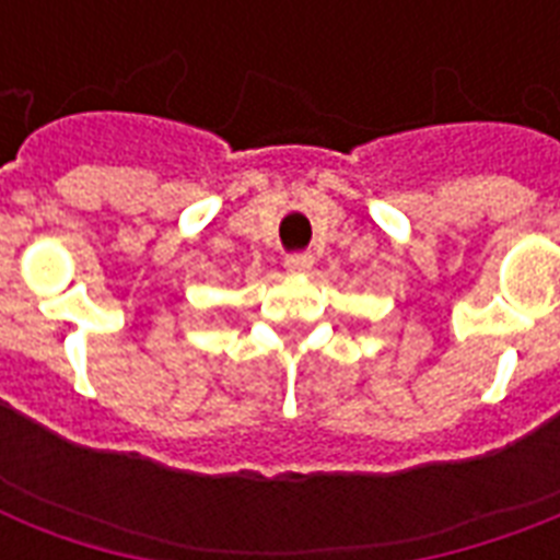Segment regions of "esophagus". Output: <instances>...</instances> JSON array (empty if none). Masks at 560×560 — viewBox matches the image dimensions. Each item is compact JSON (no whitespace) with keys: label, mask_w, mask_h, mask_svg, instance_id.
<instances>
[{"label":"esophagus","mask_w":560,"mask_h":560,"mask_svg":"<svg viewBox=\"0 0 560 560\" xmlns=\"http://www.w3.org/2000/svg\"><path fill=\"white\" fill-rule=\"evenodd\" d=\"M284 267H288L290 272H299V276H302V272H307L311 267H314V255L311 253L288 255V258H284Z\"/></svg>","instance_id":"34e87169"}]
</instances>
